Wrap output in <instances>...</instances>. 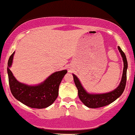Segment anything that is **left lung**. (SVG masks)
Wrapping results in <instances>:
<instances>
[{
  "instance_id": "1",
  "label": "left lung",
  "mask_w": 135,
  "mask_h": 135,
  "mask_svg": "<svg viewBox=\"0 0 135 135\" xmlns=\"http://www.w3.org/2000/svg\"><path fill=\"white\" fill-rule=\"evenodd\" d=\"M118 49L121 55L124 62L123 73H122V79L120 83L116 89L110 92L103 94H90L84 89L80 80L77 77L73 74L74 83L78 90V95L80 101L86 105V107L91 108H100L110 104L117 100L122 94L126 84V74L128 69V61L124 52L122 51L120 47L118 46Z\"/></svg>"
}]
</instances>
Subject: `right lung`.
<instances>
[{
  "mask_svg": "<svg viewBox=\"0 0 135 135\" xmlns=\"http://www.w3.org/2000/svg\"><path fill=\"white\" fill-rule=\"evenodd\" d=\"M15 52L10 56L7 63L9 84L13 97L31 108H44L50 106L58 97L59 86L67 70L53 73L43 83L36 86L25 84L16 79L10 70Z\"/></svg>",
  "mask_w": 135,
  "mask_h": 135,
  "instance_id": "right-lung-1",
  "label": "right lung"
}]
</instances>
